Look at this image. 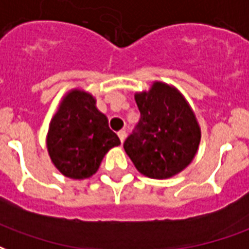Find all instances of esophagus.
<instances>
[{"label":"esophagus","instance_id":"esophagus-1","mask_svg":"<svg viewBox=\"0 0 249 249\" xmlns=\"http://www.w3.org/2000/svg\"><path fill=\"white\" fill-rule=\"evenodd\" d=\"M117 136H119V139H120V141H121V143L124 142L125 136H126V133H125V130H120L119 133H117Z\"/></svg>","mask_w":249,"mask_h":249}]
</instances>
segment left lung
<instances>
[{"instance_id": "8db88e82", "label": "left lung", "mask_w": 249, "mask_h": 249, "mask_svg": "<svg viewBox=\"0 0 249 249\" xmlns=\"http://www.w3.org/2000/svg\"><path fill=\"white\" fill-rule=\"evenodd\" d=\"M136 103L141 117L125 140V152L143 176H176L193 161L199 145L193 110L176 88L160 82L149 92L137 93Z\"/></svg>"}]
</instances>
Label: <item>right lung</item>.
<instances>
[{
  "instance_id": "obj_1",
  "label": "right lung",
  "mask_w": 249,
  "mask_h": 249,
  "mask_svg": "<svg viewBox=\"0 0 249 249\" xmlns=\"http://www.w3.org/2000/svg\"><path fill=\"white\" fill-rule=\"evenodd\" d=\"M117 145V134L109 129L107 116L97 109L92 95L70 92L47 134V149L56 169L68 178H88L96 173L106 153Z\"/></svg>"
}]
</instances>
